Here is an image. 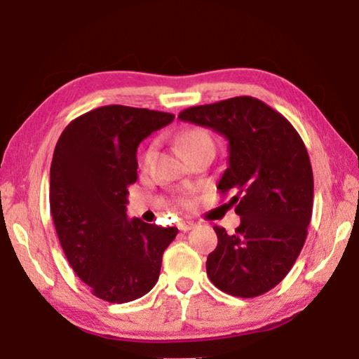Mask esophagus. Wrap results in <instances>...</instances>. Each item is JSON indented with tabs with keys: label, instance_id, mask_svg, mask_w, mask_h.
Returning <instances> with one entry per match:
<instances>
[{
	"label": "esophagus",
	"instance_id": "esophagus-1",
	"mask_svg": "<svg viewBox=\"0 0 359 359\" xmlns=\"http://www.w3.org/2000/svg\"><path fill=\"white\" fill-rule=\"evenodd\" d=\"M177 226H179L180 231H184V233H187V231L196 228V223L190 222V220H180V222L177 223Z\"/></svg>",
	"mask_w": 359,
	"mask_h": 359
}]
</instances>
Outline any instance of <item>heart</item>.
<instances>
[{
    "instance_id": "heart-1",
    "label": "heart",
    "mask_w": 359,
    "mask_h": 359,
    "mask_svg": "<svg viewBox=\"0 0 359 359\" xmlns=\"http://www.w3.org/2000/svg\"><path fill=\"white\" fill-rule=\"evenodd\" d=\"M175 142H177L179 150L184 154V156H188L193 151L210 149L214 150V139L209 135V131L203 128H198V126H191V128L182 130L177 137H175ZM155 154V145H150V147L144 151V163L147 165L150 163L151 158Z\"/></svg>"
}]
</instances>
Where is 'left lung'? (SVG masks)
Wrapping results in <instances>:
<instances>
[{"mask_svg":"<svg viewBox=\"0 0 359 359\" xmlns=\"http://www.w3.org/2000/svg\"><path fill=\"white\" fill-rule=\"evenodd\" d=\"M179 118L228 139V168L217 188L233 193L241 224L233 234L214 226L210 282L233 296L264 294L288 274L307 238L313 172L306 145L282 114L252 96L188 107Z\"/></svg>","mask_w":359,"mask_h":359,"instance_id":"1","label":"left lung"}]
</instances>
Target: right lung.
Instances as JSON below:
<instances>
[{
	"mask_svg": "<svg viewBox=\"0 0 359 359\" xmlns=\"http://www.w3.org/2000/svg\"><path fill=\"white\" fill-rule=\"evenodd\" d=\"M172 120L168 112L102 106L72 120L53 150V224L71 267L100 299L121 304L147 294L179 233L126 215L137 145Z\"/></svg>",
	"mask_w": 359,
	"mask_h": 359,
	"instance_id": "right-lung-1",
	"label": "right lung"
}]
</instances>
